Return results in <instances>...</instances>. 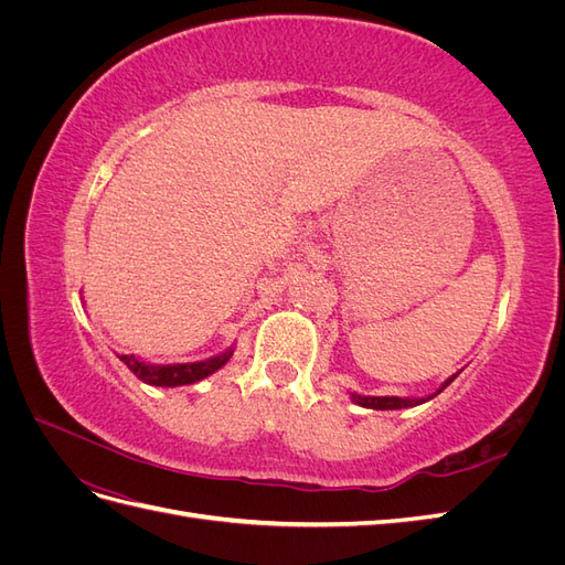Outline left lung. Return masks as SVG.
I'll use <instances>...</instances> for the list:
<instances>
[{
  "mask_svg": "<svg viewBox=\"0 0 565 565\" xmlns=\"http://www.w3.org/2000/svg\"><path fill=\"white\" fill-rule=\"evenodd\" d=\"M457 377V374H452V377L443 384L436 393H431L429 398H398V396H358V393H353V401L358 403V405H363V407H372V409H403V407H415V405H422V403H426V401H431L434 396H438V393L446 388L452 380Z\"/></svg>",
  "mask_w": 565,
  "mask_h": 565,
  "instance_id": "obj_1",
  "label": "left lung"
}]
</instances>
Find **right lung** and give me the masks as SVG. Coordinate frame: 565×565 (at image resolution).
<instances>
[{"label": "right lung", "mask_w": 565, "mask_h": 565, "mask_svg": "<svg viewBox=\"0 0 565 565\" xmlns=\"http://www.w3.org/2000/svg\"><path fill=\"white\" fill-rule=\"evenodd\" d=\"M231 355L233 351H226L210 358V361L179 363V365H148L134 355H117V358L136 374V377L150 386H185V384H195L204 377H210L212 372H216L218 367H224L228 363Z\"/></svg>", "instance_id": "obj_1"}]
</instances>
